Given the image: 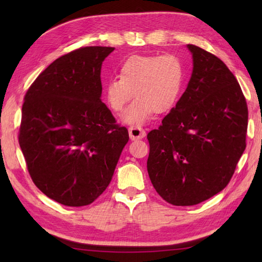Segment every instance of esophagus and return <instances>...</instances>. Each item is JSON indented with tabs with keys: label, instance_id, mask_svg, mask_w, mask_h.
Returning <instances> with one entry per match:
<instances>
[{
	"label": "esophagus",
	"instance_id": "esophagus-1",
	"mask_svg": "<svg viewBox=\"0 0 262 262\" xmlns=\"http://www.w3.org/2000/svg\"><path fill=\"white\" fill-rule=\"evenodd\" d=\"M128 133H129V137H130V140H133V141L140 140V138L145 137V135H146V133H145V130L143 129V128L136 127V126L130 127L129 129H128Z\"/></svg>",
	"mask_w": 262,
	"mask_h": 262
}]
</instances>
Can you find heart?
Instances as JSON below:
<instances>
[{"label":"heart","mask_w":262,"mask_h":262,"mask_svg":"<svg viewBox=\"0 0 262 262\" xmlns=\"http://www.w3.org/2000/svg\"><path fill=\"white\" fill-rule=\"evenodd\" d=\"M185 82V69L173 55H135L125 60L119 77L105 83L104 93L109 107L120 111L133 98L136 99L121 115L124 122L140 126L153 114L164 113L173 107Z\"/></svg>","instance_id":"heart-1"}]
</instances>
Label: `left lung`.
Wrapping results in <instances>:
<instances>
[{
  "label": "left lung",
  "mask_w": 262,
  "mask_h": 262,
  "mask_svg": "<svg viewBox=\"0 0 262 262\" xmlns=\"http://www.w3.org/2000/svg\"><path fill=\"white\" fill-rule=\"evenodd\" d=\"M192 73L158 129L147 134V172L174 206H192L227 186L246 149L248 107L235 76L215 55L187 45Z\"/></svg>",
  "instance_id": "obj_1"
}]
</instances>
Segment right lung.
Listing matches in <instances>:
<instances>
[{
  "mask_svg": "<svg viewBox=\"0 0 262 262\" xmlns=\"http://www.w3.org/2000/svg\"><path fill=\"white\" fill-rule=\"evenodd\" d=\"M114 47H83L41 72L25 96L19 144L33 183L71 207L90 205L113 179L129 136L101 101Z\"/></svg>",
  "mask_w": 262,
  "mask_h": 262,
  "instance_id": "obj_1",
  "label": "right lung"
}]
</instances>
